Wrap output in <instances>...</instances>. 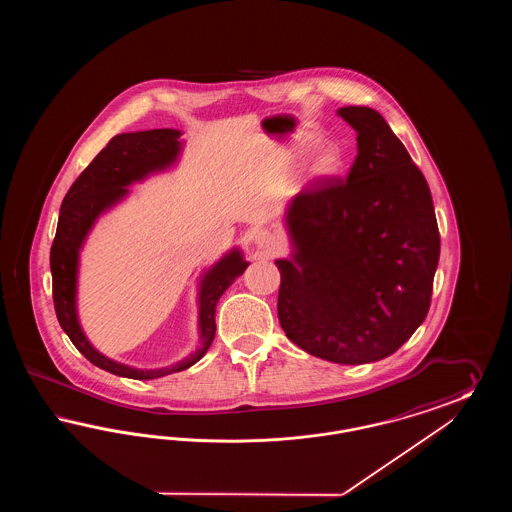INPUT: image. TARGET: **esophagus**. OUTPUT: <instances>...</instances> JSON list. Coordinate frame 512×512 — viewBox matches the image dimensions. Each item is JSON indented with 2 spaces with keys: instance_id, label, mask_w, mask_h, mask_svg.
<instances>
[{
  "instance_id": "obj_1",
  "label": "esophagus",
  "mask_w": 512,
  "mask_h": 512,
  "mask_svg": "<svg viewBox=\"0 0 512 512\" xmlns=\"http://www.w3.org/2000/svg\"><path fill=\"white\" fill-rule=\"evenodd\" d=\"M255 247L261 249V251H265V253H274V251L280 247V240H278V236H276L274 232H270V230H259V232L255 234Z\"/></svg>"
}]
</instances>
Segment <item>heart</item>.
I'll use <instances>...</instances> for the list:
<instances>
[{
	"mask_svg": "<svg viewBox=\"0 0 512 512\" xmlns=\"http://www.w3.org/2000/svg\"><path fill=\"white\" fill-rule=\"evenodd\" d=\"M340 165L341 157L338 149L326 147L313 159V163H311V176L313 178H328V176L338 172Z\"/></svg>",
	"mask_w": 512,
	"mask_h": 512,
	"instance_id": "1",
	"label": "heart"
}]
</instances>
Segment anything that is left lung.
Instances as JSON below:
<instances>
[{"label": "left lung", "mask_w": 512, "mask_h": 512, "mask_svg": "<svg viewBox=\"0 0 512 512\" xmlns=\"http://www.w3.org/2000/svg\"><path fill=\"white\" fill-rule=\"evenodd\" d=\"M357 130L345 178L293 197L292 259H278V320L303 351L340 365L390 357L424 322L439 261L432 194L390 124L370 107H341Z\"/></svg>", "instance_id": "obj_1"}]
</instances>
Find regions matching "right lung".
<instances>
[{
  "label": "right lung",
  "mask_w": 512,
  "mask_h": 512,
  "mask_svg": "<svg viewBox=\"0 0 512 512\" xmlns=\"http://www.w3.org/2000/svg\"><path fill=\"white\" fill-rule=\"evenodd\" d=\"M178 138L180 132L172 128H157L115 136L74 180L71 190L65 195L59 211L55 240L49 253V267L53 278V305L61 328L71 338L74 347L92 365L124 378L153 380L195 365L215 340V309L220 295L226 292V288L238 276H242L247 268L242 253L234 249L228 255H224L215 267L205 272L199 284L201 347L176 365L157 370H138L132 366L121 365L101 355L84 336L76 317L78 251L99 215L128 194L126 186L144 180L151 172L171 167L182 149Z\"/></svg>",
  "instance_id": "right-lung-1"
}]
</instances>
